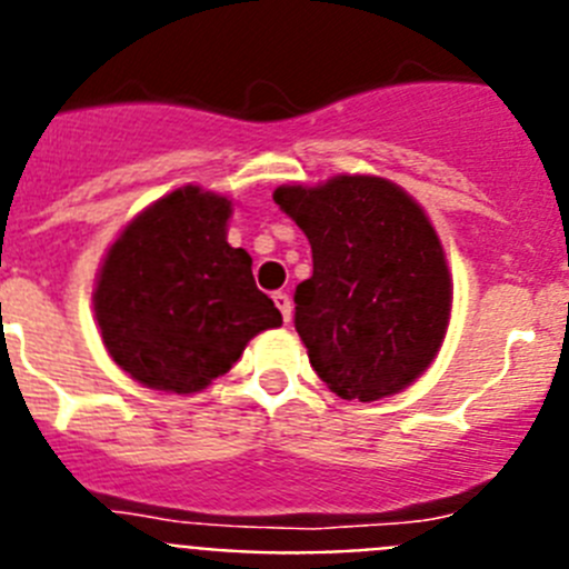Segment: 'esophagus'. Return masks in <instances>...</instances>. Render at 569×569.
I'll use <instances>...</instances> for the list:
<instances>
[{"label":"esophagus","instance_id":"1","mask_svg":"<svg viewBox=\"0 0 569 569\" xmlns=\"http://www.w3.org/2000/svg\"><path fill=\"white\" fill-rule=\"evenodd\" d=\"M273 301H276V308H279L281 319L290 321V316H293V301H290L288 293H273Z\"/></svg>","mask_w":569,"mask_h":569}]
</instances>
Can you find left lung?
I'll return each instance as SVG.
<instances>
[{
  "label": "left lung",
  "instance_id": "8db88e82",
  "mask_svg": "<svg viewBox=\"0 0 569 569\" xmlns=\"http://www.w3.org/2000/svg\"><path fill=\"white\" fill-rule=\"evenodd\" d=\"M273 202L313 250L293 321L319 379L347 401L413 385L439 353L453 305L445 250L421 204L379 176L281 184Z\"/></svg>",
  "mask_w": 569,
  "mask_h": 569
}]
</instances>
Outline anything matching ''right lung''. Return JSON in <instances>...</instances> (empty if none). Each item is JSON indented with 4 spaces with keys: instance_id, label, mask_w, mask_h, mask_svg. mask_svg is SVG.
Segmentation results:
<instances>
[{
    "instance_id": "1",
    "label": "right lung",
    "mask_w": 569,
    "mask_h": 569,
    "mask_svg": "<svg viewBox=\"0 0 569 569\" xmlns=\"http://www.w3.org/2000/svg\"><path fill=\"white\" fill-rule=\"evenodd\" d=\"M230 199L179 188L144 208L108 248L93 290L108 353L130 379L199 393L256 333L279 328L248 250L228 244Z\"/></svg>"
}]
</instances>
